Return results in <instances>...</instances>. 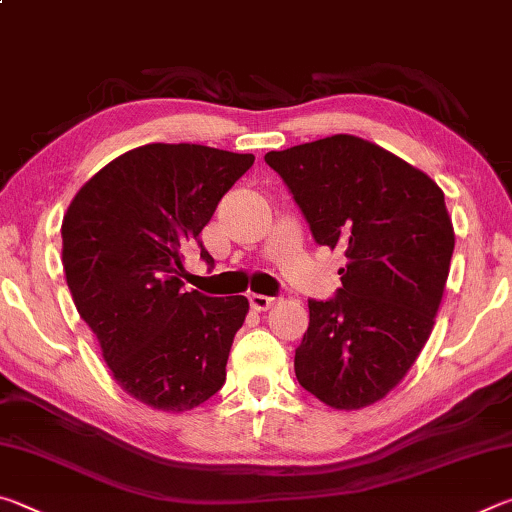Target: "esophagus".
Wrapping results in <instances>:
<instances>
[{
	"label": "esophagus",
	"mask_w": 512,
	"mask_h": 512,
	"mask_svg": "<svg viewBox=\"0 0 512 512\" xmlns=\"http://www.w3.org/2000/svg\"><path fill=\"white\" fill-rule=\"evenodd\" d=\"M248 300H250V307H253L255 311H266V309H271L275 305V298L262 296V293H253V296H250Z\"/></svg>",
	"instance_id": "obj_1"
}]
</instances>
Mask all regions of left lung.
I'll use <instances>...</instances> for the list:
<instances>
[{
    "label": "left lung",
    "instance_id": "1",
    "mask_svg": "<svg viewBox=\"0 0 512 512\" xmlns=\"http://www.w3.org/2000/svg\"><path fill=\"white\" fill-rule=\"evenodd\" d=\"M264 160L287 183L316 244L345 253L336 298L309 300L293 363L300 386L339 411L384 400L422 352L445 293L454 225L443 189L354 135Z\"/></svg>",
    "mask_w": 512,
    "mask_h": 512
}]
</instances>
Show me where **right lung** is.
<instances>
[{"mask_svg":"<svg viewBox=\"0 0 512 512\" xmlns=\"http://www.w3.org/2000/svg\"><path fill=\"white\" fill-rule=\"evenodd\" d=\"M253 153L144 144L85 183L63 216V268L117 384L155 411L183 413L219 391L244 296L183 291V255L201 244Z\"/></svg>","mask_w":512,"mask_h":512,"instance_id":"1","label":"right lung"}]
</instances>
